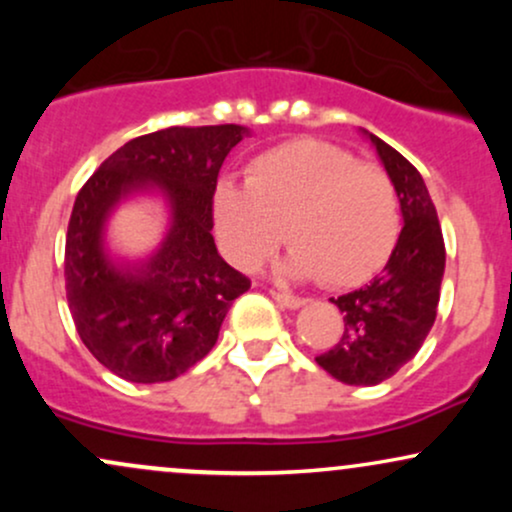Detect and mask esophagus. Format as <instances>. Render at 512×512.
Segmentation results:
<instances>
[{
    "label": "esophagus",
    "instance_id": "1",
    "mask_svg": "<svg viewBox=\"0 0 512 512\" xmlns=\"http://www.w3.org/2000/svg\"><path fill=\"white\" fill-rule=\"evenodd\" d=\"M272 298L276 303H281L284 308H301V305L305 303L301 296H291V293H284V291H272Z\"/></svg>",
    "mask_w": 512,
    "mask_h": 512
}]
</instances>
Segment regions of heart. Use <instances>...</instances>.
<instances>
[{
  "mask_svg": "<svg viewBox=\"0 0 512 512\" xmlns=\"http://www.w3.org/2000/svg\"><path fill=\"white\" fill-rule=\"evenodd\" d=\"M216 233L240 267L260 264L281 240L291 245L289 276L354 286L387 260L399 233L390 175L337 144L296 139L250 161L245 185L216 190Z\"/></svg>",
  "mask_w": 512,
  "mask_h": 512,
  "instance_id": "1",
  "label": "heart"
}]
</instances>
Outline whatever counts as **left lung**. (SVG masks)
<instances>
[{
  "label": "left lung",
  "mask_w": 512,
  "mask_h": 512,
  "mask_svg": "<svg viewBox=\"0 0 512 512\" xmlns=\"http://www.w3.org/2000/svg\"><path fill=\"white\" fill-rule=\"evenodd\" d=\"M370 142L395 185L404 226L385 269L361 289L332 298L344 313L339 342L315 356L346 385H378L416 356L436 322L445 243L421 173L375 134Z\"/></svg>",
  "instance_id": "1"
}]
</instances>
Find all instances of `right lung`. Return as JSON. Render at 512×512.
<instances>
[{"label":"right lung","mask_w":512,"mask_h":512,"mask_svg":"<svg viewBox=\"0 0 512 512\" xmlns=\"http://www.w3.org/2000/svg\"><path fill=\"white\" fill-rule=\"evenodd\" d=\"M240 125L166 127L132 139L84 182L69 216L64 289L81 342L129 383H166L190 370L219 339L231 303L250 279L221 260L214 192ZM161 186L174 207L162 250L120 273L100 245L102 221L122 194Z\"/></svg>","instance_id":"right-lung-1"}]
</instances>
